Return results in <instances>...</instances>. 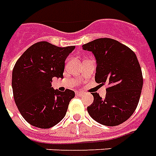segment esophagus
I'll return each instance as SVG.
<instances>
[{"label":"esophagus","instance_id":"34e87169","mask_svg":"<svg viewBox=\"0 0 156 156\" xmlns=\"http://www.w3.org/2000/svg\"><path fill=\"white\" fill-rule=\"evenodd\" d=\"M76 95L77 96H83L84 92L83 91H76Z\"/></svg>","mask_w":156,"mask_h":156}]
</instances>
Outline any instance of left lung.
I'll return each mask as SVG.
<instances>
[{"mask_svg": "<svg viewBox=\"0 0 156 156\" xmlns=\"http://www.w3.org/2000/svg\"><path fill=\"white\" fill-rule=\"evenodd\" d=\"M82 48L96 58V82L108 86L105 98L92 93L94 101L87 112L102 125H119L131 117L140 101L143 76L137 56L126 45L108 37L89 42Z\"/></svg>", "mask_w": 156, "mask_h": 156, "instance_id": "1", "label": "left lung"}]
</instances>
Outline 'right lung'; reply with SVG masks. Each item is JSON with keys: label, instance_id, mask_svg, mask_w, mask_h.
Listing matches in <instances>:
<instances>
[{"label": "right lung", "instance_id": "add662e5", "mask_svg": "<svg viewBox=\"0 0 156 156\" xmlns=\"http://www.w3.org/2000/svg\"><path fill=\"white\" fill-rule=\"evenodd\" d=\"M75 48L42 41L30 46L15 64L13 97L20 113L31 125L49 129L66 116L75 92L55 90L51 82L54 77L63 78L65 61Z\"/></svg>", "mask_w": 156, "mask_h": 156}]
</instances>
